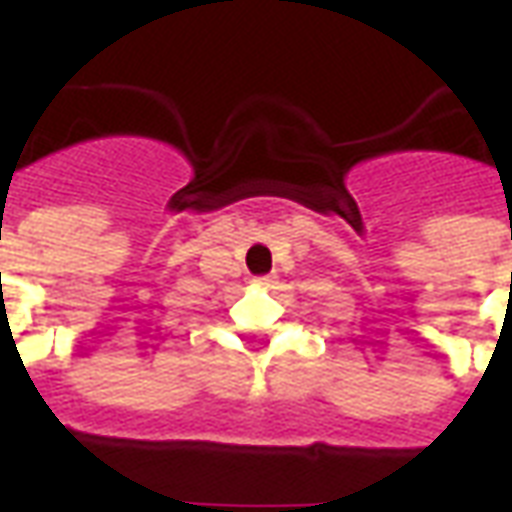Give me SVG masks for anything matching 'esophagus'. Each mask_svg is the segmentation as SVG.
I'll return each mask as SVG.
<instances>
[{"label": "esophagus", "mask_w": 512, "mask_h": 512, "mask_svg": "<svg viewBox=\"0 0 512 512\" xmlns=\"http://www.w3.org/2000/svg\"><path fill=\"white\" fill-rule=\"evenodd\" d=\"M252 282H255L257 288H266V285H271V279H268V277H255Z\"/></svg>", "instance_id": "1"}]
</instances>
